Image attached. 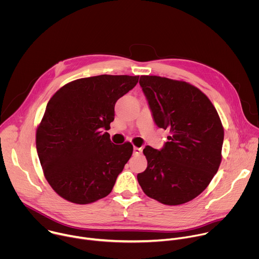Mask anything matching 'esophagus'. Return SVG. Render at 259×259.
<instances>
[{"mask_svg": "<svg viewBox=\"0 0 259 259\" xmlns=\"http://www.w3.org/2000/svg\"><path fill=\"white\" fill-rule=\"evenodd\" d=\"M134 155H140L141 153H142V149H141V147H137V146H134Z\"/></svg>", "mask_w": 259, "mask_h": 259, "instance_id": "1", "label": "esophagus"}]
</instances>
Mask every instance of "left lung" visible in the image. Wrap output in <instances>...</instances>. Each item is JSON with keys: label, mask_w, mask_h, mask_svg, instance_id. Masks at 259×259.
I'll use <instances>...</instances> for the list:
<instances>
[{"label": "left lung", "mask_w": 259, "mask_h": 259, "mask_svg": "<svg viewBox=\"0 0 259 259\" xmlns=\"http://www.w3.org/2000/svg\"><path fill=\"white\" fill-rule=\"evenodd\" d=\"M139 84L159 128L170 136L162 150L146 145V169L137 174L146 196L165 205L198 197L221 162L224 127L209 98L195 86L158 76H141Z\"/></svg>", "instance_id": "8db88e82"}]
</instances>
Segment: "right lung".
<instances>
[{
	"label": "right lung",
	"instance_id": "add662e5",
	"mask_svg": "<svg viewBox=\"0 0 259 259\" xmlns=\"http://www.w3.org/2000/svg\"><path fill=\"white\" fill-rule=\"evenodd\" d=\"M139 76L79 79L49 100L36 129V152L51 188L63 199L90 204L112 192L132 156L130 142L115 144L103 132L115 119V104Z\"/></svg>",
	"mask_w": 259,
	"mask_h": 259
}]
</instances>
